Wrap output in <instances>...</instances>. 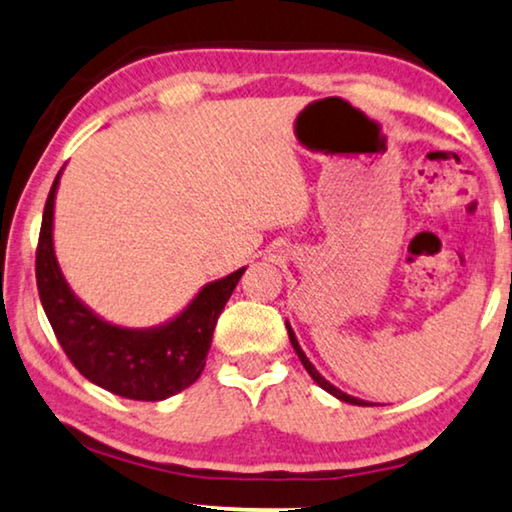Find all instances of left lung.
<instances>
[{
  "instance_id": "left-lung-1",
  "label": "left lung",
  "mask_w": 512,
  "mask_h": 512,
  "mask_svg": "<svg viewBox=\"0 0 512 512\" xmlns=\"http://www.w3.org/2000/svg\"><path fill=\"white\" fill-rule=\"evenodd\" d=\"M286 330H288V339H291V344H293V348H295V353H298L300 362H302V365H305V369H307V372H309L311 379H314L318 385H321V388H323L325 392H330V395H332V397H337L339 402L355 404V406H372V402H365V399H358V397H351V395H346V392H342V390H339V388H335V385H332L330 381H325L323 376L316 372V367L311 365L309 358H307V355H305V351H302V348H300V344H298V337H295V332H293L291 323H288V321H286Z\"/></svg>"
}]
</instances>
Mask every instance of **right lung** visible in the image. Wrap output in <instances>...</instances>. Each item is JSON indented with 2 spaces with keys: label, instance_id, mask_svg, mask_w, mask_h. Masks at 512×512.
<instances>
[{
  "label": "right lung",
  "instance_id": "add662e5",
  "mask_svg": "<svg viewBox=\"0 0 512 512\" xmlns=\"http://www.w3.org/2000/svg\"><path fill=\"white\" fill-rule=\"evenodd\" d=\"M62 170L48 194L36 249V286L57 342L87 381L113 395L136 402L173 397L201 376L214 325L247 268L205 284L180 314L154 328H122L106 321L71 291L59 270L53 217Z\"/></svg>",
  "mask_w": 512,
  "mask_h": 512
}]
</instances>
